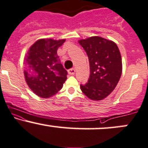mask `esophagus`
I'll list each match as a JSON object with an SVG mask.
<instances>
[{
    "label": "esophagus",
    "instance_id": "esophagus-1",
    "mask_svg": "<svg viewBox=\"0 0 148 148\" xmlns=\"http://www.w3.org/2000/svg\"><path fill=\"white\" fill-rule=\"evenodd\" d=\"M74 73H75V69H70L68 70V74H69V75H74Z\"/></svg>",
    "mask_w": 148,
    "mask_h": 148
}]
</instances>
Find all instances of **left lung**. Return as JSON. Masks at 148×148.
Segmentation results:
<instances>
[{
  "label": "left lung",
  "instance_id": "obj_1",
  "mask_svg": "<svg viewBox=\"0 0 148 148\" xmlns=\"http://www.w3.org/2000/svg\"><path fill=\"white\" fill-rule=\"evenodd\" d=\"M88 57L90 76L80 88L92 100L108 97L117 85L121 73L122 61L119 48L114 42L100 36H91L79 40Z\"/></svg>",
  "mask_w": 148,
  "mask_h": 148
}]
</instances>
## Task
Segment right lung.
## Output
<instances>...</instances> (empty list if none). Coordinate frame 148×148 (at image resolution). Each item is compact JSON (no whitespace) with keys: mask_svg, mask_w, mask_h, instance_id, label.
<instances>
[{"mask_svg":"<svg viewBox=\"0 0 148 148\" xmlns=\"http://www.w3.org/2000/svg\"><path fill=\"white\" fill-rule=\"evenodd\" d=\"M65 39L40 38L31 45L24 58V75L29 88L36 95L49 98L61 90L67 71L57 50Z\"/></svg>","mask_w":148,"mask_h":148,"instance_id":"obj_1","label":"right lung"}]
</instances>
